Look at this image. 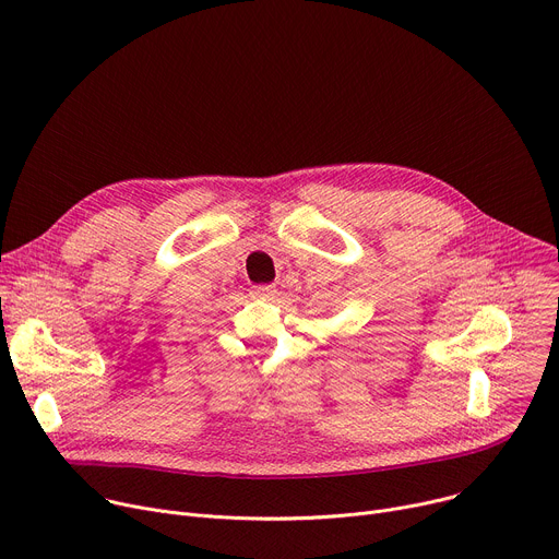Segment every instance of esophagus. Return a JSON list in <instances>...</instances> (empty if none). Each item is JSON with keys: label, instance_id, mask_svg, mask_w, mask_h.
<instances>
[{"label": "esophagus", "instance_id": "1", "mask_svg": "<svg viewBox=\"0 0 559 559\" xmlns=\"http://www.w3.org/2000/svg\"><path fill=\"white\" fill-rule=\"evenodd\" d=\"M274 292H276L274 285H253V287H251V296H257V298H267V296H272Z\"/></svg>", "mask_w": 559, "mask_h": 559}]
</instances>
